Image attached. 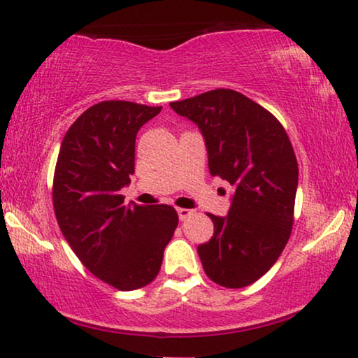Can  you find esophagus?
I'll return each mask as SVG.
<instances>
[{"label": "esophagus", "instance_id": "obj_1", "mask_svg": "<svg viewBox=\"0 0 358 358\" xmlns=\"http://www.w3.org/2000/svg\"><path fill=\"white\" fill-rule=\"evenodd\" d=\"M177 212H178V217H180L181 222L193 215V210H189V209H178Z\"/></svg>", "mask_w": 358, "mask_h": 358}]
</instances>
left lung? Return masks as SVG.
I'll list each match as a JSON object with an SVG mask.
<instances>
[{
	"instance_id": "8db88e82",
	"label": "left lung",
	"mask_w": 358,
	"mask_h": 358,
	"mask_svg": "<svg viewBox=\"0 0 358 358\" xmlns=\"http://www.w3.org/2000/svg\"><path fill=\"white\" fill-rule=\"evenodd\" d=\"M170 108L199 127L210 175L233 186L228 215L209 213L213 236L197 246L206 275L231 289L252 285L278 260L294 222L299 169L287 133L234 90L217 88Z\"/></svg>"
}]
</instances>
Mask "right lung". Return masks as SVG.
<instances>
[{
    "mask_svg": "<svg viewBox=\"0 0 358 358\" xmlns=\"http://www.w3.org/2000/svg\"><path fill=\"white\" fill-rule=\"evenodd\" d=\"M162 108L103 101L83 112L61 143L52 183L59 228L94 276L120 291L156 278L178 225L172 206H125L140 128Z\"/></svg>",
    "mask_w": 358,
    "mask_h": 358,
    "instance_id": "1",
    "label": "right lung"
}]
</instances>
